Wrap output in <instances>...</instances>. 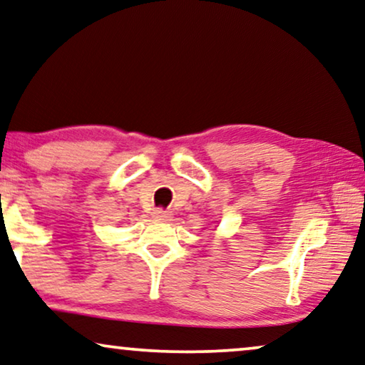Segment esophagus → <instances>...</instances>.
<instances>
[{"label": "esophagus", "instance_id": "34e87169", "mask_svg": "<svg viewBox=\"0 0 365 365\" xmlns=\"http://www.w3.org/2000/svg\"><path fill=\"white\" fill-rule=\"evenodd\" d=\"M153 219L160 220V222H166V220L171 219V212H170V210H165V209H156L155 212H153Z\"/></svg>", "mask_w": 365, "mask_h": 365}]
</instances>
